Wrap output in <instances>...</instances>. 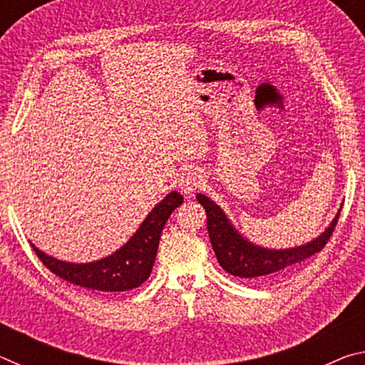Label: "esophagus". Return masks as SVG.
Wrapping results in <instances>:
<instances>
[{
    "mask_svg": "<svg viewBox=\"0 0 365 365\" xmlns=\"http://www.w3.org/2000/svg\"><path fill=\"white\" fill-rule=\"evenodd\" d=\"M202 182L205 180H202L201 172L196 169H191V170L183 172L180 178H178V188H180L185 195H191L201 187Z\"/></svg>",
    "mask_w": 365,
    "mask_h": 365,
    "instance_id": "esophagus-1",
    "label": "esophagus"
}]
</instances>
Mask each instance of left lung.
Masks as SVG:
<instances>
[{"label":"left lung","instance_id":"left-lung-1","mask_svg":"<svg viewBox=\"0 0 365 365\" xmlns=\"http://www.w3.org/2000/svg\"><path fill=\"white\" fill-rule=\"evenodd\" d=\"M196 200L206 209L207 233L220 267L240 279H259V277L274 279V277L288 274L299 262L322 251L335 230L339 212H341V207H339L330 225L311 242L294 246V248L274 250L264 248L245 238L211 197L197 193Z\"/></svg>","mask_w":365,"mask_h":365}]
</instances>
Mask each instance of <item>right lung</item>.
<instances>
[{
    "instance_id": "obj_1",
    "label": "right lung",
    "mask_w": 365,
    "mask_h": 365,
    "mask_svg": "<svg viewBox=\"0 0 365 365\" xmlns=\"http://www.w3.org/2000/svg\"><path fill=\"white\" fill-rule=\"evenodd\" d=\"M183 202V196L177 191L164 197L151 209L146 219L141 222L128 242L115 250L113 255L91 262H67L46 255L36 248H32L36 256L46 267L66 282L73 283L82 288L93 289V292L119 293L138 288L146 282L153 270L154 259L158 255L159 238L163 233L165 222L170 214Z\"/></svg>"
}]
</instances>
